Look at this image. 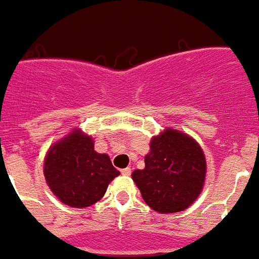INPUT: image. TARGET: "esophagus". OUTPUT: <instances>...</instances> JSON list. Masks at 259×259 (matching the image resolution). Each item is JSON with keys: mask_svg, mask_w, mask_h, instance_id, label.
<instances>
[{"mask_svg": "<svg viewBox=\"0 0 259 259\" xmlns=\"http://www.w3.org/2000/svg\"><path fill=\"white\" fill-rule=\"evenodd\" d=\"M131 168H130V167H127V168H124V169H121V174L122 175H125V177H130V175H131Z\"/></svg>", "mask_w": 259, "mask_h": 259, "instance_id": "obj_1", "label": "esophagus"}]
</instances>
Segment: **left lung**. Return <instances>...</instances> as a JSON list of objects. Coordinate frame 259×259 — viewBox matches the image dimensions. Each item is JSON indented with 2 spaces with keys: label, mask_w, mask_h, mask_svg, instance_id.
Instances as JSON below:
<instances>
[{
  "label": "left lung",
  "mask_w": 259,
  "mask_h": 259,
  "mask_svg": "<svg viewBox=\"0 0 259 259\" xmlns=\"http://www.w3.org/2000/svg\"><path fill=\"white\" fill-rule=\"evenodd\" d=\"M205 169L199 143L184 132L167 128L152 138L145 168L135 169L132 179L150 208L172 214L186 209L199 197Z\"/></svg>",
  "instance_id": "8db88e82"
}]
</instances>
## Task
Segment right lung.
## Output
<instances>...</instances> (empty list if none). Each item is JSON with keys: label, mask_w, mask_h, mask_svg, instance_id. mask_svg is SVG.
<instances>
[{"label": "right lung", "mask_w": 259, "mask_h": 259, "mask_svg": "<svg viewBox=\"0 0 259 259\" xmlns=\"http://www.w3.org/2000/svg\"><path fill=\"white\" fill-rule=\"evenodd\" d=\"M107 154L96 153L92 138L74 130L54 143L44 161L50 189L66 205L84 208L95 204L118 177Z\"/></svg>", "instance_id": "obj_1"}]
</instances>
